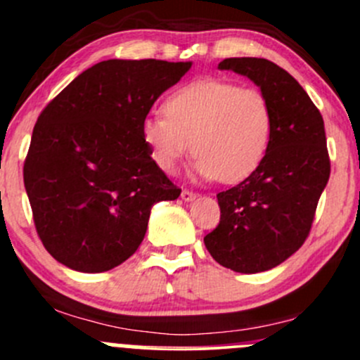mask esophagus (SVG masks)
Returning <instances> with one entry per match:
<instances>
[{
    "instance_id": "esophagus-1",
    "label": "esophagus",
    "mask_w": 360,
    "mask_h": 360,
    "mask_svg": "<svg viewBox=\"0 0 360 360\" xmlns=\"http://www.w3.org/2000/svg\"><path fill=\"white\" fill-rule=\"evenodd\" d=\"M181 198H183L184 202H193V200L196 198V195L190 190H183L181 191Z\"/></svg>"
}]
</instances>
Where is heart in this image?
<instances>
[{"mask_svg":"<svg viewBox=\"0 0 360 360\" xmlns=\"http://www.w3.org/2000/svg\"><path fill=\"white\" fill-rule=\"evenodd\" d=\"M164 112L146 117L141 134L165 174H176L193 146L196 176L238 183L259 167L269 146L274 115L257 88L202 79L174 91Z\"/></svg>","mask_w":360,"mask_h":360,"instance_id":"obj_1","label":"heart"}]
</instances>
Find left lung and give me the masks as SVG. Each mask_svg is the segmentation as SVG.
I'll list each match as a JSON object with an SVG mask.
<instances>
[{"label":"left lung","mask_w":360,"mask_h":360,"mask_svg":"<svg viewBox=\"0 0 360 360\" xmlns=\"http://www.w3.org/2000/svg\"><path fill=\"white\" fill-rule=\"evenodd\" d=\"M269 98L271 141L247 179L217 195L221 221L203 238L215 262L255 274L285 262L307 240L331 165L321 112L293 77L266 58H226Z\"/></svg>","instance_id":"left-lung-1"}]
</instances>
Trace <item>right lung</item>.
<instances>
[{
	"mask_svg": "<svg viewBox=\"0 0 360 360\" xmlns=\"http://www.w3.org/2000/svg\"><path fill=\"white\" fill-rule=\"evenodd\" d=\"M191 62L105 60L46 105L24 164L34 224L53 259L105 272L145 238L151 207L181 190L158 169L143 120Z\"/></svg>",
	"mask_w": 360,
	"mask_h": 360,
	"instance_id": "right-lung-1",
	"label": "right lung"
}]
</instances>
